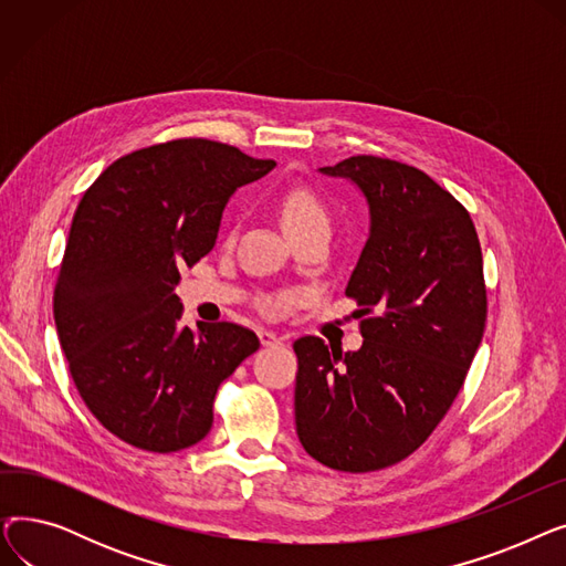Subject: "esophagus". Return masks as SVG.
Segmentation results:
<instances>
[{"mask_svg":"<svg viewBox=\"0 0 566 566\" xmlns=\"http://www.w3.org/2000/svg\"><path fill=\"white\" fill-rule=\"evenodd\" d=\"M259 342L263 344V346H273V344H277L280 342V337L275 335V333H271V331H259Z\"/></svg>","mask_w":566,"mask_h":566,"instance_id":"34e87169","label":"esophagus"}]
</instances>
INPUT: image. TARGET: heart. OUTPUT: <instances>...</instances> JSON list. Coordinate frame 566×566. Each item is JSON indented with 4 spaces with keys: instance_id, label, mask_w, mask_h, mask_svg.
Returning <instances> with one entry per match:
<instances>
[{
    "instance_id": "heart-1",
    "label": "heart",
    "mask_w": 566,
    "mask_h": 566,
    "mask_svg": "<svg viewBox=\"0 0 566 566\" xmlns=\"http://www.w3.org/2000/svg\"><path fill=\"white\" fill-rule=\"evenodd\" d=\"M280 216H282V224L286 231L291 229H301V227H310V224H325L328 227V213L321 206V201L307 192V190H289L282 197L280 203Z\"/></svg>"
}]
</instances>
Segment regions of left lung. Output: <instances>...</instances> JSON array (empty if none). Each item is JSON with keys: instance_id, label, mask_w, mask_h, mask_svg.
Listing matches in <instances>:
<instances>
[{"instance_id": "1", "label": "left lung", "mask_w": 566, "mask_h": 566, "mask_svg": "<svg viewBox=\"0 0 566 566\" xmlns=\"http://www.w3.org/2000/svg\"><path fill=\"white\" fill-rule=\"evenodd\" d=\"M318 171L365 197L369 233L346 295L376 316L358 350L293 344L295 431L318 463L369 472L418 450L459 395L486 323L482 248L465 208L420 169L353 156Z\"/></svg>"}]
</instances>
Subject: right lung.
Masks as SVG:
<instances>
[{
    "instance_id": "1",
    "label": "right lung",
    "mask_w": 566,
    "mask_h": 566,
    "mask_svg": "<svg viewBox=\"0 0 566 566\" xmlns=\"http://www.w3.org/2000/svg\"><path fill=\"white\" fill-rule=\"evenodd\" d=\"M235 146L174 139L112 163L73 216L54 323L75 388L96 420L146 452H178L213 424V399L252 331L181 323V268L216 245L231 195L273 171Z\"/></svg>"
}]
</instances>
